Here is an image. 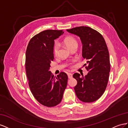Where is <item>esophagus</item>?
<instances>
[{
  "instance_id": "1",
  "label": "esophagus",
  "mask_w": 128,
  "mask_h": 128,
  "mask_svg": "<svg viewBox=\"0 0 128 128\" xmlns=\"http://www.w3.org/2000/svg\"><path fill=\"white\" fill-rule=\"evenodd\" d=\"M68 79H71L72 78V74H70V73H68Z\"/></svg>"
}]
</instances>
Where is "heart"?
<instances>
[{
    "instance_id": "obj_1",
    "label": "heart",
    "mask_w": 128,
    "mask_h": 128,
    "mask_svg": "<svg viewBox=\"0 0 128 128\" xmlns=\"http://www.w3.org/2000/svg\"><path fill=\"white\" fill-rule=\"evenodd\" d=\"M63 42L70 50L74 46H78V43L76 39L74 37H72V36H68V37L64 38ZM58 50H59L58 44L57 43H55L54 46V55H57L58 54Z\"/></svg>"
}]
</instances>
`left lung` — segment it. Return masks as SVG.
Masks as SVG:
<instances>
[{"label": "left lung", "mask_w": 128, "mask_h": 128, "mask_svg": "<svg viewBox=\"0 0 128 128\" xmlns=\"http://www.w3.org/2000/svg\"><path fill=\"white\" fill-rule=\"evenodd\" d=\"M79 36L82 44V56L86 60L88 71L85 76L76 73L73 76L77 81L74 87L76 96L84 102L98 99L107 86L110 70L109 54L104 39L101 34L89 27L80 26L67 30Z\"/></svg>", "instance_id": "8db88e82"}]
</instances>
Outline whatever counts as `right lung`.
<instances>
[{
  "instance_id": "add662e5",
  "label": "right lung",
  "mask_w": 128,
  "mask_h": 128,
  "mask_svg": "<svg viewBox=\"0 0 128 128\" xmlns=\"http://www.w3.org/2000/svg\"><path fill=\"white\" fill-rule=\"evenodd\" d=\"M63 30H46L32 38L26 52V71L30 90L38 102L46 107L59 104L67 86L64 72L54 76L49 70L54 59V40Z\"/></svg>"
}]
</instances>
